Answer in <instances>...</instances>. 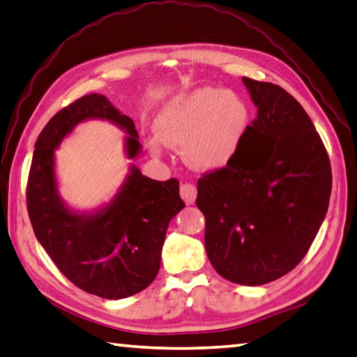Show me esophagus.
Instances as JSON below:
<instances>
[{
  "label": "esophagus",
  "instance_id": "obj_1",
  "mask_svg": "<svg viewBox=\"0 0 357 357\" xmlns=\"http://www.w3.org/2000/svg\"><path fill=\"white\" fill-rule=\"evenodd\" d=\"M181 198H183L187 204H192L197 198V187L190 183H184L179 187Z\"/></svg>",
  "mask_w": 357,
  "mask_h": 357
}]
</instances>
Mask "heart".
<instances>
[{
  "label": "heart",
  "instance_id": "1",
  "mask_svg": "<svg viewBox=\"0 0 357 357\" xmlns=\"http://www.w3.org/2000/svg\"><path fill=\"white\" fill-rule=\"evenodd\" d=\"M248 106L223 89L204 87L174 96L156 116L160 142L184 145V158L199 170H217L236 156L248 126ZM160 144L153 142V150Z\"/></svg>",
  "mask_w": 357,
  "mask_h": 357
}]
</instances>
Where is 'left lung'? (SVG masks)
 <instances>
[{
  "instance_id": "obj_1",
  "label": "left lung",
  "mask_w": 357,
  "mask_h": 357,
  "mask_svg": "<svg viewBox=\"0 0 357 357\" xmlns=\"http://www.w3.org/2000/svg\"><path fill=\"white\" fill-rule=\"evenodd\" d=\"M257 107L228 164L198 179L207 257L220 276L261 286L306 256L326 215L331 162L303 106L271 82L242 77Z\"/></svg>"
}]
</instances>
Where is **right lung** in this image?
<instances>
[{
  "label": "right lung",
  "mask_w": 357,
  "mask_h": 357,
  "mask_svg": "<svg viewBox=\"0 0 357 357\" xmlns=\"http://www.w3.org/2000/svg\"><path fill=\"white\" fill-rule=\"evenodd\" d=\"M86 119H106L125 128L128 156L140 151L134 121L106 96L90 93L61 109L42 129L32 154L26 206L37 241L76 287L107 300L139 294L158 276L170 220L185 203L179 181H154L131 167L111 204L95 215H77L57 195L54 148Z\"/></svg>",
  "instance_id": "1"
}]
</instances>
